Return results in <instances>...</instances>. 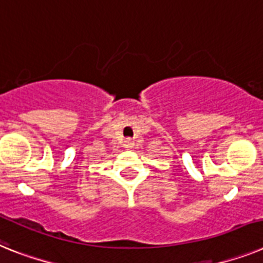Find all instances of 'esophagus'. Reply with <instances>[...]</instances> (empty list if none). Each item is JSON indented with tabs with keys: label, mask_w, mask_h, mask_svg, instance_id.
I'll use <instances>...</instances> for the list:
<instances>
[{
	"label": "esophagus",
	"mask_w": 263,
	"mask_h": 263,
	"mask_svg": "<svg viewBox=\"0 0 263 263\" xmlns=\"http://www.w3.org/2000/svg\"><path fill=\"white\" fill-rule=\"evenodd\" d=\"M134 146V141L130 140V138H126V140L123 141V147L125 149H132Z\"/></svg>",
	"instance_id": "1"
}]
</instances>
